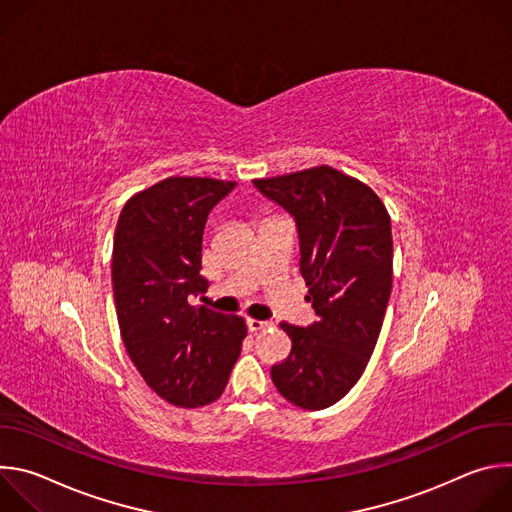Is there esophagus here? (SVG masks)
I'll return each mask as SVG.
<instances>
[{"mask_svg":"<svg viewBox=\"0 0 512 512\" xmlns=\"http://www.w3.org/2000/svg\"><path fill=\"white\" fill-rule=\"evenodd\" d=\"M269 326H271V322H265V320H253V318L247 320V328H249L251 332H261V330H265V328H269Z\"/></svg>","mask_w":512,"mask_h":512,"instance_id":"esophagus-1","label":"esophagus"}]
</instances>
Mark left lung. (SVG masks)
I'll return each instance as SVG.
<instances>
[{"instance_id":"obj_1","label":"left lung","mask_w":512,"mask_h":512,"mask_svg":"<svg viewBox=\"0 0 512 512\" xmlns=\"http://www.w3.org/2000/svg\"><path fill=\"white\" fill-rule=\"evenodd\" d=\"M253 186L294 218L316 312L310 326L281 324L291 352L271 379L289 403L326 409L354 387L375 350L393 285L391 218L367 184L330 166Z\"/></svg>"}]
</instances>
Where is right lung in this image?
Returning <instances> with one entry per match:
<instances>
[{
    "label": "right lung",
    "instance_id": "add662e5",
    "mask_svg": "<svg viewBox=\"0 0 512 512\" xmlns=\"http://www.w3.org/2000/svg\"><path fill=\"white\" fill-rule=\"evenodd\" d=\"M237 182L168 178L123 206L113 239V296L125 350L162 399L200 407L223 395L247 326L192 306L208 281L202 235L210 210Z\"/></svg>",
    "mask_w": 512,
    "mask_h": 512
}]
</instances>
